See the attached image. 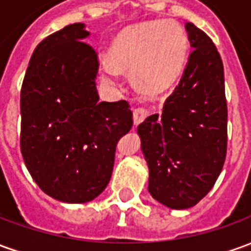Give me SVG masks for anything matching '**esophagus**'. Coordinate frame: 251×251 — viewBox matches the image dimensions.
Segmentation results:
<instances>
[{
	"label": "esophagus",
	"mask_w": 251,
	"mask_h": 251,
	"mask_svg": "<svg viewBox=\"0 0 251 251\" xmlns=\"http://www.w3.org/2000/svg\"><path fill=\"white\" fill-rule=\"evenodd\" d=\"M149 114V110L147 107H137L134 110V115H133V120H134V125H140L142 121L145 120Z\"/></svg>",
	"instance_id": "esophagus-1"
}]
</instances>
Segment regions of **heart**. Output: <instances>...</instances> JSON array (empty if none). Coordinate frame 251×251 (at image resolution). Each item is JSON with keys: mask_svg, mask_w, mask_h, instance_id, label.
Here are the masks:
<instances>
[{"mask_svg": "<svg viewBox=\"0 0 251 251\" xmlns=\"http://www.w3.org/2000/svg\"><path fill=\"white\" fill-rule=\"evenodd\" d=\"M188 37L172 20H154L122 30L109 50L110 60L100 62L107 82H115L119 70L131 71L138 87L158 93L169 87L184 66Z\"/></svg>", "mask_w": 251, "mask_h": 251, "instance_id": "1", "label": "heart"}]
</instances>
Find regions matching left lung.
<instances>
[{"instance_id": "1", "label": "left lung", "mask_w": 251, "mask_h": 251, "mask_svg": "<svg viewBox=\"0 0 251 251\" xmlns=\"http://www.w3.org/2000/svg\"><path fill=\"white\" fill-rule=\"evenodd\" d=\"M194 48L161 114L138 125L149 192L175 210L198 204L215 184L227 152V102L221 55L208 36L185 24Z\"/></svg>"}]
</instances>
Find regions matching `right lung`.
Segmentation results:
<instances>
[{
  "instance_id": "add662e5",
  "label": "right lung",
  "mask_w": 251,
  "mask_h": 251,
  "mask_svg": "<svg viewBox=\"0 0 251 251\" xmlns=\"http://www.w3.org/2000/svg\"><path fill=\"white\" fill-rule=\"evenodd\" d=\"M87 36L76 23L46 37L21 87L25 165L47 195L66 203H86L106 188L117 144L133 126L126 100H99L98 53Z\"/></svg>"
}]
</instances>
